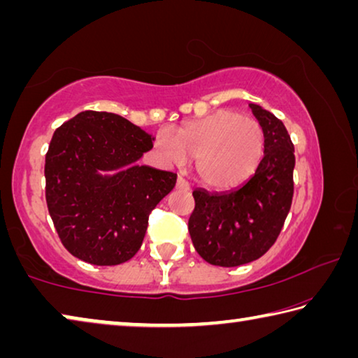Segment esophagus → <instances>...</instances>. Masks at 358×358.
Segmentation results:
<instances>
[{"label": "esophagus", "mask_w": 358, "mask_h": 358, "mask_svg": "<svg viewBox=\"0 0 358 358\" xmlns=\"http://www.w3.org/2000/svg\"><path fill=\"white\" fill-rule=\"evenodd\" d=\"M177 187H178V189L187 191V189H189V185H187V181H186L183 177H178V180H177Z\"/></svg>", "instance_id": "esophagus-1"}]
</instances>
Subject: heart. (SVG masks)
Returning a JSON list of instances; mask_svg holds the SVG:
<instances>
[{
  "label": "heart",
  "mask_w": 358,
  "mask_h": 358,
  "mask_svg": "<svg viewBox=\"0 0 358 358\" xmlns=\"http://www.w3.org/2000/svg\"><path fill=\"white\" fill-rule=\"evenodd\" d=\"M264 143L262 126L232 110L191 121L177 138L166 129L155 138L162 159L183 164L192 157L199 181L215 189H227L251 175L264 155Z\"/></svg>",
  "instance_id": "1"
}]
</instances>
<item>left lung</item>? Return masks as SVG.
Returning a JSON list of instances; mask_svg holds the SVG:
<instances>
[{"label":"left lung","mask_w":358,"mask_h":358,"mask_svg":"<svg viewBox=\"0 0 358 358\" xmlns=\"http://www.w3.org/2000/svg\"><path fill=\"white\" fill-rule=\"evenodd\" d=\"M250 107L265 136L256 172L232 191H192L196 205L187 230L199 256L211 265L238 266L262 257L292 205L294 143L281 120L257 104Z\"/></svg>","instance_id":"left-lung-1"}]
</instances>
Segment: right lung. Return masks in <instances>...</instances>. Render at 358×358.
Here are the masks:
<instances>
[{"label": "right lung", "instance_id": "add662e5", "mask_svg": "<svg viewBox=\"0 0 358 358\" xmlns=\"http://www.w3.org/2000/svg\"><path fill=\"white\" fill-rule=\"evenodd\" d=\"M153 141L120 115L94 110L80 112L53 132L45 201L72 256L118 265L141 250L151 210L177 183V173L137 164Z\"/></svg>", "mask_w": 358, "mask_h": 358}]
</instances>
